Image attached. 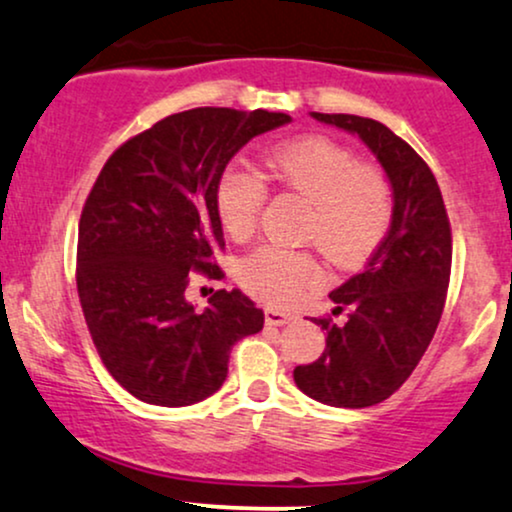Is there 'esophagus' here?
Instances as JSON below:
<instances>
[{"instance_id":"obj_1","label":"esophagus","mask_w":512,"mask_h":512,"mask_svg":"<svg viewBox=\"0 0 512 512\" xmlns=\"http://www.w3.org/2000/svg\"><path fill=\"white\" fill-rule=\"evenodd\" d=\"M293 315L291 312H281V310H274V307H267L264 310V322H267L269 326H283L288 322H293Z\"/></svg>"}]
</instances>
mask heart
Returning a JSON list of instances; mask_svg holds the SVG:
<instances>
[{
	"label": "heart",
	"mask_w": 512,
	"mask_h": 512,
	"mask_svg": "<svg viewBox=\"0 0 512 512\" xmlns=\"http://www.w3.org/2000/svg\"><path fill=\"white\" fill-rule=\"evenodd\" d=\"M276 186L310 205L303 240L326 260L353 267L369 260L391 229L393 186L374 164H362L346 145L324 135H307L274 147L264 159ZM217 214L231 238H248L260 221L267 188L252 171L229 166L217 181ZM324 274L310 252L260 245L238 264V281L255 298L293 305L322 283Z\"/></svg>",
	"instance_id": "obj_1"
}]
</instances>
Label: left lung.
I'll list each match as a JSON object with an SVG mask.
<instances>
[{
    "instance_id": "obj_1",
    "label": "left lung",
    "mask_w": 512,
    "mask_h": 512,
    "mask_svg": "<svg viewBox=\"0 0 512 512\" xmlns=\"http://www.w3.org/2000/svg\"><path fill=\"white\" fill-rule=\"evenodd\" d=\"M312 116L360 135L389 176L396 209L367 267L329 295L334 315L348 310L346 324L315 319L326 348L293 379L319 403L369 408L408 381L432 343L451 281V221L432 169L391 128L355 114Z\"/></svg>"
}]
</instances>
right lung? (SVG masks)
Returning a JSON list of instances; mask_svg holds the SVG:
<instances>
[{
	"label": "right lung",
	"mask_w": 512,
	"mask_h": 512,
	"mask_svg": "<svg viewBox=\"0 0 512 512\" xmlns=\"http://www.w3.org/2000/svg\"><path fill=\"white\" fill-rule=\"evenodd\" d=\"M281 112L197 107L128 138L102 166L78 224L76 286L104 367L131 396L181 408L212 396L233 343L264 315L240 291H217L205 312L186 300L190 274L221 279L217 181Z\"/></svg>",
	"instance_id": "right-lung-1"
}]
</instances>
